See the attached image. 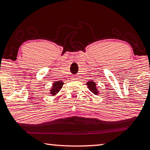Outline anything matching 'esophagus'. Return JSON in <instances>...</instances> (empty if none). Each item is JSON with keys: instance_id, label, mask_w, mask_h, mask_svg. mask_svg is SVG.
<instances>
[{"instance_id": "obj_1", "label": "esophagus", "mask_w": 150, "mask_h": 150, "mask_svg": "<svg viewBox=\"0 0 150 150\" xmlns=\"http://www.w3.org/2000/svg\"><path fill=\"white\" fill-rule=\"evenodd\" d=\"M72 79H73V80H75V79H77L76 78V77H73Z\"/></svg>"}]
</instances>
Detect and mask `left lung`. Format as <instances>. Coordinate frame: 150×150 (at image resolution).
Here are the masks:
<instances>
[{"label":"left lung","mask_w":150,"mask_h":150,"mask_svg":"<svg viewBox=\"0 0 150 150\" xmlns=\"http://www.w3.org/2000/svg\"><path fill=\"white\" fill-rule=\"evenodd\" d=\"M86 85L88 86L90 91H91L94 94L97 95L98 94H99V91L97 89L96 87V84L95 83V82H94L93 81H88V82L86 83Z\"/></svg>","instance_id":"1"}]
</instances>
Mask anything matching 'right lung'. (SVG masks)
Returning a JSON list of instances; mask_svg holds the SVG:
<instances>
[{
    "label": "right lung",
    "instance_id": "right-lung-1",
    "mask_svg": "<svg viewBox=\"0 0 150 150\" xmlns=\"http://www.w3.org/2000/svg\"><path fill=\"white\" fill-rule=\"evenodd\" d=\"M63 84H64V83L62 82L61 81H55V82L52 84V88H50V94L52 95V96H55V95H56L62 88Z\"/></svg>",
    "mask_w": 150,
    "mask_h": 150
}]
</instances>
